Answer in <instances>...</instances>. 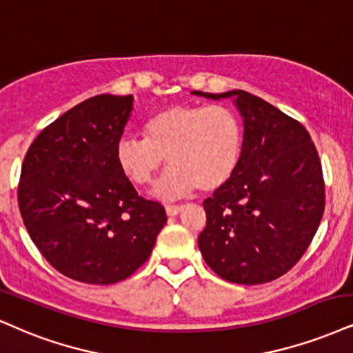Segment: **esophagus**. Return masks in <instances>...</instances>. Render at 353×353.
I'll return each mask as SVG.
<instances>
[{
  "label": "esophagus",
  "instance_id": "34e87169",
  "mask_svg": "<svg viewBox=\"0 0 353 353\" xmlns=\"http://www.w3.org/2000/svg\"><path fill=\"white\" fill-rule=\"evenodd\" d=\"M167 210L168 216H178L181 211H183V206H178V204H170V206L165 208Z\"/></svg>",
  "mask_w": 353,
  "mask_h": 353
}]
</instances>
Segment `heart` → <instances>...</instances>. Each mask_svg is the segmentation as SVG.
<instances>
[{
	"mask_svg": "<svg viewBox=\"0 0 353 353\" xmlns=\"http://www.w3.org/2000/svg\"><path fill=\"white\" fill-rule=\"evenodd\" d=\"M142 136L116 143V162L132 185L145 186L167 163L155 186L160 198L221 188L236 173L243 149L241 117L225 104H176L147 117Z\"/></svg>",
	"mask_w": 353,
	"mask_h": 353,
	"instance_id": "heart-1",
	"label": "heart"
}]
</instances>
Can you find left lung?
<instances>
[{
    "label": "left lung",
    "instance_id": "left-lung-1",
    "mask_svg": "<svg viewBox=\"0 0 353 353\" xmlns=\"http://www.w3.org/2000/svg\"><path fill=\"white\" fill-rule=\"evenodd\" d=\"M194 94L236 97L243 117L236 173L203 203L204 262L239 285L276 280L298 263L323 219L324 176L314 142L299 121L247 91Z\"/></svg>",
    "mask_w": 353,
    "mask_h": 353
}]
</instances>
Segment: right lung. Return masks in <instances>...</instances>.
Segmentation results:
<instances>
[{"label":"right lung","mask_w":353,"mask_h":353,"mask_svg":"<svg viewBox=\"0 0 353 353\" xmlns=\"http://www.w3.org/2000/svg\"><path fill=\"white\" fill-rule=\"evenodd\" d=\"M132 97L98 94L47 125L21 168L17 203L30 239L62 275L112 285L145 263L167 223L116 162Z\"/></svg>","instance_id":"obj_1"}]
</instances>
